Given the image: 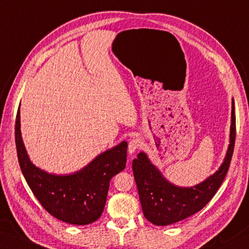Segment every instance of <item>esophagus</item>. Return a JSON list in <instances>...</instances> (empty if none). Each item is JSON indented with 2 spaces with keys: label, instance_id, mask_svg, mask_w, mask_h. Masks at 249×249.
Instances as JSON below:
<instances>
[{
  "label": "esophagus",
  "instance_id": "1",
  "mask_svg": "<svg viewBox=\"0 0 249 249\" xmlns=\"http://www.w3.org/2000/svg\"><path fill=\"white\" fill-rule=\"evenodd\" d=\"M140 147V139L139 138H134L129 141L128 143V153L131 155L136 152V150H138Z\"/></svg>",
  "mask_w": 249,
  "mask_h": 249
}]
</instances>
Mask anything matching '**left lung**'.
I'll list each match as a JSON object with an SVG mask.
<instances>
[{
    "instance_id": "1",
    "label": "left lung",
    "mask_w": 249,
    "mask_h": 249,
    "mask_svg": "<svg viewBox=\"0 0 249 249\" xmlns=\"http://www.w3.org/2000/svg\"><path fill=\"white\" fill-rule=\"evenodd\" d=\"M235 108L232 101L230 144L220 167L204 181L193 187H179L169 182L148 155L140 152L133 160V173L144 217L155 226H169L181 221L211 201L225 179L235 143Z\"/></svg>"
}]
</instances>
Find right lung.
Instances as JSON below:
<instances>
[{"mask_svg": "<svg viewBox=\"0 0 249 249\" xmlns=\"http://www.w3.org/2000/svg\"><path fill=\"white\" fill-rule=\"evenodd\" d=\"M15 139L23 177L34 196L52 216L76 226L89 225L101 216L110 180L126 166V141L97 155L75 173L56 175L36 167L29 159L21 137L20 105L16 116Z\"/></svg>", "mask_w": 249, "mask_h": 249, "instance_id": "right-lung-1", "label": "right lung"}]
</instances>
